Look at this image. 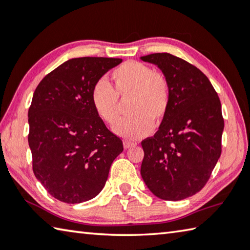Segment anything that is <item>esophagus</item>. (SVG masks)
Returning <instances> with one entry per match:
<instances>
[{
	"label": "esophagus",
	"mask_w": 250,
	"mask_h": 250,
	"mask_svg": "<svg viewBox=\"0 0 250 250\" xmlns=\"http://www.w3.org/2000/svg\"><path fill=\"white\" fill-rule=\"evenodd\" d=\"M123 144H124L125 149H127V148H130V147H133V146H136L137 143L132 142V141H127V139H125V141L123 142Z\"/></svg>",
	"instance_id": "obj_1"
}]
</instances>
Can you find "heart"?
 <instances>
[{"label":"heart","mask_w":250,"mask_h":250,"mask_svg":"<svg viewBox=\"0 0 250 250\" xmlns=\"http://www.w3.org/2000/svg\"><path fill=\"white\" fill-rule=\"evenodd\" d=\"M113 87L99 80L92 87L91 103L104 123L114 125L120 118L121 101L127 99L130 114L115 126L122 136H145L151 124L159 125L167 116L170 106V85L164 73L139 61L129 60L118 65L111 74Z\"/></svg>","instance_id":"obj_1"}]
</instances>
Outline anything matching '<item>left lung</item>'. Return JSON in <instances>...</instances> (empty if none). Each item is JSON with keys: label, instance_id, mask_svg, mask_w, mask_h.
Masks as SVG:
<instances>
[{"label": "left lung", "instance_id": "1", "mask_svg": "<svg viewBox=\"0 0 250 250\" xmlns=\"http://www.w3.org/2000/svg\"><path fill=\"white\" fill-rule=\"evenodd\" d=\"M141 59L158 65L170 85L167 116L142 142L141 174L158 198L183 200L203 189L221 156V101L208 77L188 61L168 52Z\"/></svg>", "mask_w": 250, "mask_h": 250}]
</instances>
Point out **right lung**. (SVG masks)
<instances>
[{
  "label": "right lung",
  "instance_id": "add662e5",
  "mask_svg": "<svg viewBox=\"0 0 250 250\" xmlns=\"http://www.w3.org/2000/svg\"><path fill=\"white\" fill-rule=\"evenodd\" d=\"M121 62L104 57L70 59L34 92L28 109L33 171L61 202L81 203L98 195L123 151L122 139L107 129L91 103L95 82Z\"/></svg>",
  "mask_w": 250,
  "mask_h": 250
}]
</instances>
